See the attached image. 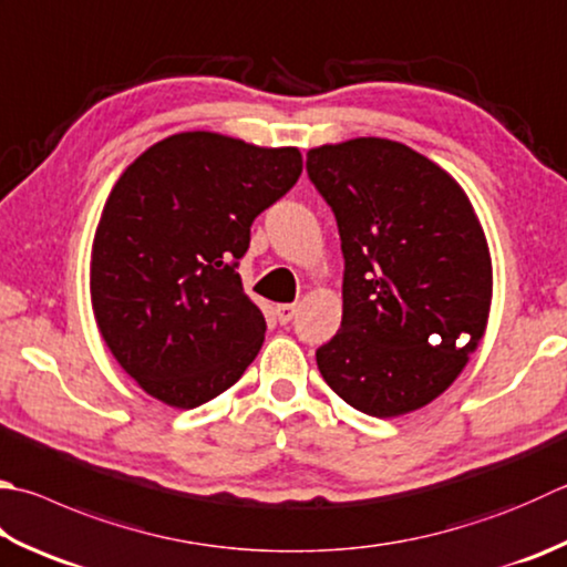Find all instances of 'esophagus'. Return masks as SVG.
I'll list each match as a JSON object with an SVG mask.
<instances>
[{"mask_svg":"<svg viewBox=\"0 0 567 567\" xmlns=\"http://www.w3.org/2000/svg\"><path fill=\"white\" fill-rule=\"evenodd\" d=\"M296 303H281V306H276V318H279V323H291L293 320V316H296Z\"/></svg>","mask_w":567,"mask_h":567,"instance_id":"esophagus-1","label":"esophagus"}]
</instances>
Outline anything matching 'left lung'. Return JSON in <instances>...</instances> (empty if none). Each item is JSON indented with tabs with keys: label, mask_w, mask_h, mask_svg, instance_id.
Returning <instances> with one entry per match:
<instances>
[{
	"label": "left lung",
	"mask_w": 567,
	"mask_h": 567,
	"mask_svg": "<svg viewBox=\"0 0 567 567\" xmlns=\"http://www.w3.org/2000/svg\"><path fill=\"white\" fill-rule=\"evenodd\" d=\"M338 221L343 320L316 350L328 388L370 416H400L450 388L484 338L491 254L466 192L384 137L308 151Z\"/></svg>",
	"instance_id": "obj_1"
}]
</instances>
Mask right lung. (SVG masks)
<instances>
[{
    "instance_id": "add662e5",
    "label": "right lung",
    "mask_w": 567,
    "mask_h": 567,
    "mask_svg": "<svg viewBox=\"0 0 567 567\" xmlns=\"http://www.w3.org/2000/svg\"><path fill=\"white\" fill-rule=\"evenodd\" d=\"M301 169L298 147L192 131L117 177L93 237L91 303L113 358L155 400L199 408L259 355L266 320L237 266L251 221Z\"/></svg>"
}]
</instances>
